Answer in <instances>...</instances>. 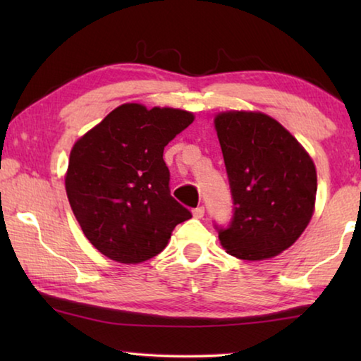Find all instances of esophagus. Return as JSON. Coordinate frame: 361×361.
Returning a JSON list of instances; mask_svg holds the SVG:
<instances>
[{
  "label": "esophagus",
  "mask_w": 361,
  "mask_h": 361,
  "mask_svg": "<svg viewBox=\"0 0 361 361\" xmlns=\"http://www.w3.org/2000/svg\"><path fill=\"white\" fill-rule=\"evenodd\" d=\"M204 213H205V209L202 205L200 207H197V209H194L192 210V215H194V218H202L204 216Z\"/></svg>",
  "instance_id": "esophagus-1"
}]
</instances>
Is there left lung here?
<instances>
[{
	"instance_id": "left-lung-1",
	"label": "left lung",
	"mask_w": 361,
	"mask_h": 361,
	"mask_svg": "<svg viewBox=\"0 0 361 361\" xmlns=\"http://www.w3.org/2000/svg\"><path fill=\"white\" fill-rule=\"evenodd\" d=\"M215 127L234 204L229 224H215L219 240L235 258H272L291 247L312 218V159L285 127L262 113H221Z\"/></svg>"
}]
</instances>
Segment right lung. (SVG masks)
I'll return each instance as SVG.
<instances>
[{
  "label": "right lung",
  "instance_id": "1",
  "mask_svg": "<svg viewBox=\"0 0 361 361\" xmlns=\"http://www.w3.org/2000/svg\"><path fill=\"white\" fill-rule=\"evenodd\" d=\"M194 121L173 108L126 103L78 140L65 186L89 242L109 259L137 264L166 248L191 212L170 194L164 148Z\"/></svg>",
  "mask_w": 361,
  "mask_h": 361
}]
</instances>
